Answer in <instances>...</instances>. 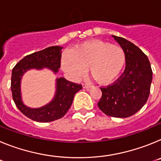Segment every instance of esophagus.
<instances>
[{"mask_svg":"<svg viewBox=\"0 0 161 161\" xmlns=\"http://www.w3.org/2000/svg\"><path fill=\"white\" fill-rule=\"evenodd\" d=\"M82 86H83L84 89H89V88L92 87V85H89L87 83H83L82 84Z\"/></svg>","mask_w":161,"mask_h":161,"instance_id":"1","label":"esophagus"}]
</instances>
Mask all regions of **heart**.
<instances>
[{
  "label": "heart",
  "mask_w": 161,
  "mask_h": 161,
  "mask_svg": "<svg viewBox=\"0 0 161 161\" xmlns=\"http://www.w3.org/2000/svg\"><path fill=\"white\" fill-rule=\"evenodd\" d=\"M126 63L124 50L118 45L91 40L76 45L62 58L64 70L74 80L89 73L97 83L108 85L117 79Z\"/></svg>",
  "instance_id": "obj_1"
}]
</instances>
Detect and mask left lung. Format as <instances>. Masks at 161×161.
I'll return each instance as SVG.
<instances>
[{
    "instance_id": "obj_1",
    "label": "left lung",
    "mask_w": 161,
    "mask_h": 161,
    "mask_svg": "<svg viewBox=\"0 0 161 161\" xmlns=\"http://www.w3.org/2000/svg\"><path fill=\"white\" fill-rule=\"evenodd\" d=\"M113 37L124 50L126 68L113 84L100 88L102 95L97 106L108 116L127 118L147 102L153 70L147 55L137 46L122 37Z\"/></svg>"
}]
</instances>
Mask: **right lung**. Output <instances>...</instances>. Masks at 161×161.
<instances>
[{
	"mask_svg": "<svg viewBox=\"0 0 161 161\" xmlns=\"http://www.w3.org/2000/svg\"><path fill=\"white\" fill-rule=\"evenodd\" d=\"M61 47H49L39 52L26 55L17 64L12 70L11 91L17 107L29 119L40 123H48L64 117L71 107L75 94L82 89L80 84L69 81L64 77L57 79L56 94L51 103L38 109H31L24 106L21 99L20 81L22 74L31 68L41 69L44 67L57 72L60 68Z\"/></svg>",
	"mask_w": 161,
	"mask_h": 161,
	"instance_id": "right-lung-1",
	"label": "right lung"
}]
</instances>
